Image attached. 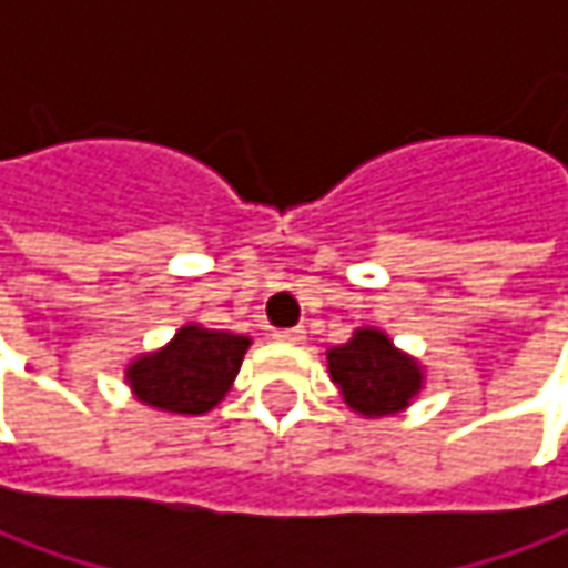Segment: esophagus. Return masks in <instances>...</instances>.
I'll return each mask as SVG.
<instances>
[{
	"mask_svg": "<svg viewBox=\"0 0 568 568\" xmlns=\"http://www.w3.org/2000/svg\"><path fill=\"white\" fill-rule=\"evenodd\" d=\"M274 341H281V344H303L306 332L303 328H281V332H274Z\"/></svg>",
	"mask_w": 568,
	"mask_h": 568,
	"instance_id": "1",
	"label": "esophagus"
}]
</instances>
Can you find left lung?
<instances>
[{
	"label": "left lung",
	"instance_id": "8db88e82",
	"mask_svg": "<svg viewBox=\"0 0 568 568\" xmlns=\"http://www.w3.org/2000/svg\"><path fill=\"white\" fill-rule=\"evenodd\" d=\"M325 357L344 402L363 417L398 414L424 388L420 363L398 351L379 328H357L354 338Z\"/></svg>",
	"mask_w": 568,
	"mask_h": 568
}]
</instances>
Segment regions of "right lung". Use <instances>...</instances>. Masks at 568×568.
<instances>
[{"label": "right lung", "instance_id": "right-lung-1", "mask_svg": "<svg viewBox=\"0 0 568 568\" xmlns=\"http://www.w3.org/2000/svg\"><path fill=\"white\" fill-rule=\"evenodd\" d=\"M246 335L183 325L170 344L129 363L125 382L135 398L166 414H207L230 392L240 373Z\"/></svg>", "mask_w": 568, "mask_h": 568}]
</instances>
